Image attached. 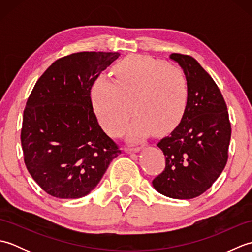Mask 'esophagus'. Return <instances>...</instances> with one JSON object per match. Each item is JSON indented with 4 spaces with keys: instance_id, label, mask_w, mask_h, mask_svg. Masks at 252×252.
<instances>
[{
    "instance_id": "esophagus-1",
    "label": "esophagus",
    "mask_w": 252,
    "mask_h": 252,
    "mask_svg": "<svg viewBox=\"0 0 252 252\" xmlns=\"http://www.w3.org/2000/svg\"><path fill=\"white\" fill-rule=\"evenodd\" d=\"M141 151V147H126V153H127V154H131V153H138Z\"/></svg>"
}]
</instances>
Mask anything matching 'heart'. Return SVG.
<instances>
[{"instance_id": "1", "label": "heart", "mask_w": 252, "mask_h": 252, "mask_svg": "<svg viewBox=\"0 0 252 252\" xmlns=\"http://www.w3.org/2000/svg\"><path fill=\"white\" fill-rule=\"evenodd\" d=\"M115 81L105 76L95 80L91 100L99 123L109 133L129 127L131 140L172 132L183 118L189 103V80L181 68L147 55H130L114 67Z\"/></svg>"}]
</instances>
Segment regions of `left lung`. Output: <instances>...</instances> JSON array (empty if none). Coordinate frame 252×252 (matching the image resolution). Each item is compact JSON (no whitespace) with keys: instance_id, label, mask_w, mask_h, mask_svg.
Here are the masks:
<instances>
[{"instance_id":"1","label":"left lung","mask_w":252,"mask_h":252,"mask_svg":"<svg viewBox=\"0 0 252 252\" xmlns=\"http://www.w3.org/2000/svg\"><path fill=\"white\" fill-rule=\"evenodd\" d=\"M169 58L186 74L189 96L180 125L157 144L165 168L153 186L167 197L191 199L210 189L225 168L231 123L220 90L199 63L189 55Z\"/></svg>"}]
</instances>
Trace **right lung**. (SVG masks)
<instances>
[{"label":"right lung","instance_id":"add662e5","mask_svg":"<svg viewBox=\"0 0 252 252\" xmlns=\"http://www.w3.org/2000/svg\"><path fill=\"white\" fill-rule=\"evenodd\" d=\"M119 55L80 52L60 58L32 90L21 146L32 179L53 197L87 196L121 154L98 125L91 100L94 81Z\"/></svg>","mask_w":252,"mask_h":252}]
</instances>
